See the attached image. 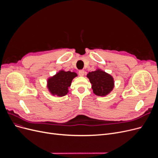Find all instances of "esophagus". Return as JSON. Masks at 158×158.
I'll return each instance as SVG.
<instances>
[{"label":"esophagus","instance_id":"esophagus-1","mask_svg":"<svg viewBox=\"0 0 158 158\" xmlns=\"http://www.w3.org/2000/svg\"><path fill=\"white\" fill-rule=\"evenodd\" d=\"M79 76H83L85 75V71L83 70H81L79 71Z\"/></svg>","mask_w":158,"mask_h":158}]
</instances>
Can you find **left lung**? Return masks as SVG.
Segmentation results:
<instances>
[{
  "label": "left lung",
  "mask_w": 158,
  "mask_h": 158,
  "mask_svg": "<svg viewBox=\"0 0 158 158\" xmlns=\"http://www.w3.org/2000/svg\"><path fill=\"white\" fill-rule=\"evenodd\" d=\"M94 93L98 96H106L109 94L114 88L113 77L101 69L89 72L87 74Z\"/></svg>",
  "instance_id": "left-lung-1"
}]
</instances>
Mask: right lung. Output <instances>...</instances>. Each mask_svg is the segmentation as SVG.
<instances>
[{"mask_svg":"<svg viewBox=\"0 0 158 158\" xmlns=\"http://www.w3.org/2000/svg\"><path fill=\"white\" fill-rule=\"evenodd\" d=\"M77 76V73L75 72L60 70L48 79V89L52 95L63 97L69 93V87L70 86L73 79Z\"/></svg>","mask_w":158,"mask_h":158,"instance_id":"add662e5","label":"right lung"}]
</instances>
